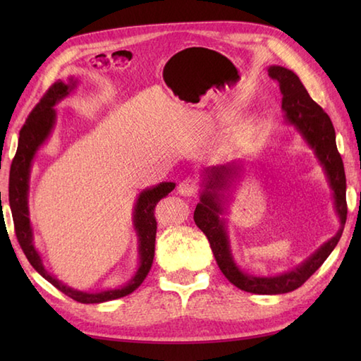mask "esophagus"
Listing matches in <instances>:
<instances>
[{
    "instance_id": "esophagus-1",
    "label": "esophagus",
    "mask_w": 361,
    "mask_h": 361,
    "mask_svg": "<svg viewBox=\"0 0 361 361\" xmlns=\"http://www.w3.org/2000/svg\"><path fill=\"white\" fill-rule=\"evenodd\" d=\"M200 190V181L195 176H186L178 185V192L185 197H192Z\"/></svg>"
}]
</instances>
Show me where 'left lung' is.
Here are the masks:
<instances>
[{
	"mask_svg": "<svg viewBox=\"0 0 361 361\" xmlns=\"http://www.w3.org/2000/svg\"><path fill=\"white\" fill-rule=\"evenodd\" d=\"M268 75L273 80L279 82L282 93V109L286 111L287 119L293 122L301 130V133L309 141L312 147L315 149L318 159L326 169L329 181H331V186L334 189L335 208L341 221L338 233L293 271L276 276V278H255V276L242 273L235 267L231 252H229L224 224H221L219 217L221 208L216 192V190L226 185L231 173L237 172L239 167H235L234 164L228 167L221 166L212 169L209 173V181L206 185V188L211 190H206L202 195V200L197 204L194 212V220L195 225L208 237L214 257L217 260V265L229 282L234 283L237 288L250 291V293L281 295L301 287L324 264V260L336 247V243H338L348 217L346 175H344L341 155L338 149H336L335 130L327 113L309 96L307 90H305L302 82L299 80L293 71L282 66H271L268 70Z\"/></svg>",
	"mask_w": 361,
	"mask_h": 361,
	"instance_id": "8db88e82",
	"label": "left lung"
}]
</instances>
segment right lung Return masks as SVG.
Listing matches in <instances>:
<instances>
[{"mask_svg": "<svg viewBox=\"0 0 361 361\" xmlns=\"http://www.w3.org/2000/svg\"><path fill=\"white\" fill-rule=\"evenodd\" d=\"M74 85V83H73ZM73 85H66L59 80L48 88L32 111L29 113L25 124L20 130L18 149L12 159L11 175H9V204L12 211L15 234L20 247L25 252L27 260L35 270L40 273L46 281H49L54 287L63 291L66 296L73 298L74 301L83 304H97L111 301L126 295H130L133 290L141 286L145 276L150 271V267L155 256V237H157V219H155V206L157 203L169 195L175 189L173 183H161L157 188L144 190L140 195L135 206V228L140 235V256L141 267L136 276L128 286L118 290H106L101 293H83V291L73 290L66 287L65 283L57 281L56 278L44 270L42 259L38 256L32 245V233H30L29 217H27V180H29V167L34 153L46 137H48L51 127L54 124V110L52 105L59 99L65 97Z\"/></svg>", "mask_w": 361, "mask_h": 361, "instance_id": "right-lung-1", "label": "right lung"}]
</instances>
